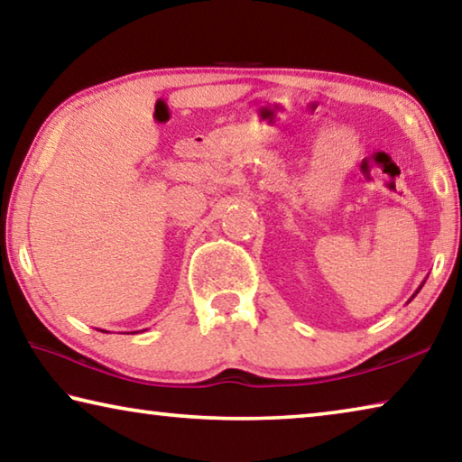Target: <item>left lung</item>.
<instances>
[{
	"instance_id": "obj_1",
	"label": "left lung",
	"mask_w": 462,
	"mask_h": 462,
	"mask_svg": "<svg viewBox=\"0 0 462 462\" xmlns=\"http://www.w3.org/2000/svg\"><path fill=\"white\" fill-rule=\"evenodd\" d=\"M421 285H424V283H421ZM421 285H420V289H421ZM420 289H418V291H420ZM418 291H416V293H413V295H411V300H413V297H416V295H418ZM411 300H410V301H411Z\"/></svg>"
}]
</instances>
